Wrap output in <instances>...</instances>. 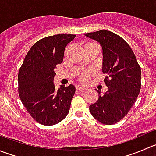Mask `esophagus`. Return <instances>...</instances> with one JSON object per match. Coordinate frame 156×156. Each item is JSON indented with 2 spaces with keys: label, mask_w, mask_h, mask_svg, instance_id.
I'll use <instances>...</instances> for the list:
<instances>
[{
  "label": "esophagus",
  "mask_w": 156,
  "mask_h": 156,
  "mask_svg": "<svg viewBox=\"0 0 156 156\" xmlns=\"http://www.w3.org/2000/svg\"><path fill=\"white\" fill-rule=\"evenodd\" d=\"M76 89H77V90H79V91H84V90H86L85 87H81V86H79V85L76 86Z\"/></svg>",
  "instance_id": "obj_1"
}]
</instances>
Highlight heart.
<instances>
[{
    "label": "heart",
    "mask_w": 156,
    "mask_h": 156,
    "mask_svg": "<svg viewBox=\"0 0 156 156\" xmlns=\"http://www.w3.org/2000/svg\"><path fill=\"white\" fill-rule=\"evenodd\" d=\"M93 74L94 72H92V71H87V72H84V73H82L80 75V80H81V81H82V82H85L87 80L89 79V78H90V77L93 75Z\"/></svg>",
    "instance_id": "b5f03b06"
}]
</instances>
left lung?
<instances>
[{"instance_id": "left-lung-1", "label": "left lung", "mask_w": 156, "mask_h": 156, "mask_svg": "<svg viewBox=\"0 0 156 156\" xmlns=\"http://www.w3.org/2000/svg\"><path fill=\"white\" fill-rule=\"evenodd\" d=\"M96 40L103 50L102 72L108 90L89 107L92 116L105 125L116 123L124 117L140 94L141 69L128 43L118 35L102 30L85 33Z\"/></svg>"}]
</instances>
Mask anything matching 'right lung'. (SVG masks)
<instances>
[{
  "label": "right lung",
  "mask_w": 156,
  "mask_h": 156,
  "mask_svg": "<svg viewBox=\"0 0 156 156\" xmlns=\"http://www.w3.org/2000/svg\"><path fill=\"white\" fill-rule=\"evenodd\" d=\"M75 35L58 34L36 42L29 50L18 74V92L30 116L40 124L52 126L66 118L75 86L55 89L54 69L63 61L68 43Z\"/></svg>",
  "instance_id": "1"
}]
</instances>
